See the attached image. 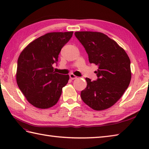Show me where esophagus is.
I'll use <instances>...</instances> for the list:
<instances>
[{
	"mask_svg": "<svg viewBox=\"0 0 149 149\" xmlns=\"http://www.w3.org/2000/svg\"><path fill=\"white\" fill-rule=\"evenodd\" d=\"M70 79L72 80H74V79H77V76H75V75H74V74H70Z\"/></svg>",
	"mask_w": 149,
	"mask_h": 149,
	"instance_id": "obj_1",
	"label": "esophagus"
}]
</instances>
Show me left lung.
<instances>
[{
	"label": "left lung",
	"mask_w": 149,
	"mask_h": 149,
	"mask_svg": "<svg viewBox=\"0 0 149 149\" xmlns=\"http://www.w3.org/2000/svg\"><path fill=\"white\" fill-rule=\"evenodd\" d=\"M75 35L86 50L90 63L98 66L95 72L97 79L86 78L87 86L81 91V99L94 110L109 108L121 98L130 83V59L115 41L102 33L80 31Z\"/></svg>",
	"instance_id": "1"
}]
</instances>
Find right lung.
<instances>
[{
  "label": "right lung",
  "mask_w": 149,
  "mask_h": 149,
  "mask_svg": "<svg viewBox=\"0 0 149 149\" xmlns=\"http://www.w3.org/2000/svg\"><path fill=\"white\" fill-rule=\"evenodd\" d=\"M71 32L45 34L30 43L19 56L17 83L27 101L34 107L47 109L58 102L68 75L54 71L63 47L70 40Z\"/></svg>",
  "instance_id": "right-lung-1"
}]
</instances>
